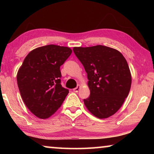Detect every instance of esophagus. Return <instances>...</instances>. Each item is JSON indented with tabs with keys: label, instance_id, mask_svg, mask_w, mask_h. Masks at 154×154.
<instances>
[{
	"label": "esophagus",
	"instance_id": "esophagus-1",
	"mask_svg": "<svg viewBox=\"0 0 154 154\" xmlns=\"http://www.w3.org/2000/svg\"><path fill=\"white\" fill-rule=\"evenodd\" d=\"M80 88H81V86L79 85H78L76 88H74V89H73V92H79V90H80Z\"/></svg>",
	"mask_w": 154,
	"mask_h": 154
}]
</instances>
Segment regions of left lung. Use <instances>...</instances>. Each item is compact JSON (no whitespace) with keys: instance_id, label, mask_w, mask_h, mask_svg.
<instances>
[{"instance_id":"left-lung-1","label":"left lung","mask_w":154,"mask_h":154,"mask_svg":"<svg viewBox=\"0 0 154 154\" xmlns=\"http://www.w3.org/2000/svg\"><path fill=\"white\" fill-rule=\"evenodd\" d=\"M73 51L89 80L90 95L83 100L88 110L99 119L113 116L123 105L131 87L126 60L117 49L100 45L75 47Z\"/></svg>"}]
</instances>
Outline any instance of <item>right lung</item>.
<instances>
[{
    "label": "right lung",
    "mask_w": 154,
    "mask_h": 154,
    "mask_svg": "<svg viewBox=\"0 0 154 154\" xmlns=\"http://www.w3.org/2000/svg\"><path fill=\"white\" fill-rule=\"evenodd\" d=\"M72 53L67 47L48 45L31 51L17 74L26 106L35 116L47 119L60 107L69 90L62 87L60 66Z\"/></svg>",
    "instance_id": "right-lung-1"
}]
</instances>
